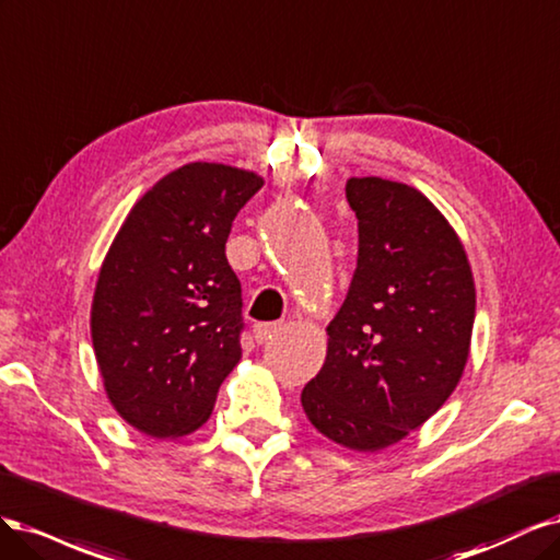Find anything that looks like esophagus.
<instances>
[{
	"mask_svg": "<svg viewBox=\"0 0 560 560\" xmlns=\"http://www.w3.org/2000/svg\"><path fill=\"white\" fill-rule=\"evenodd\" d=\"M279 330H281V323H258V326L254 328V335H256L258 345H265V341L272 339Z\"/></svg>",
	"mask_w": 560,
	"mask_h": 560,
	"instance_id": "1",
	"label": "esophagus"
}]
</instances>
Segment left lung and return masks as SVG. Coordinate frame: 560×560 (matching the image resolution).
Instances as JSON below:
<instances>
[{"label": "left lung", "instance_id": "8db88e82", "mask_svg": "<svg viewBox=\"0 0 560 560\" xmlns=\"http://www.w3.org/2000/svg\"><path fill=\"white\" fill-rule=\"evenodd\" d=\"M347 200L358 265L302 407L328 440L378 451L421 428L458 386L477 293L456 230L423 192L353 176Z\"/></svg>", "mask_w": 560, "mask_h": 560}]
</instances>
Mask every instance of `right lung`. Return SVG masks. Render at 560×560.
<instances>
[{"label":"right lung","mask_w":560,"mask_h":560,"mask_svg":"<svg viewBox=\"0 0 560 560\" xmlns=\"http://www.w3.org/2000/svg\"><path fill=\"white\" fill-rule=\"evenodd\" d=\"M262 184L219 162L178 167L132 207L102 262L95 358L106 398L143 435L182 438L207 423L240 363L242 283L225 242Z\"/></svg>","instance_id":"obj_1"}]
</instances>
